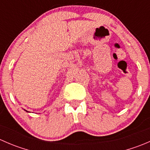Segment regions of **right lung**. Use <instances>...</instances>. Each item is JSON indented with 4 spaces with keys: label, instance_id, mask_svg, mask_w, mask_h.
I'll list each match as a JSON object with an SVG mask.
<instances>
[{
    "label": "right lung",
    "instance_id": "right-lung-1",
    "mask_svg": "<svg viewBox=\"0 0 150 150\" xmlns=\"http://www.w3.org/2000/svg\"><path fill=\"white\" fill-rule=\"evenodd\" d=\"M25 111H26V112H28V111H27V110H25Z\"/></svg>",
    "mask_w": 150,
    "mask_h": 150
}]
</instances>
